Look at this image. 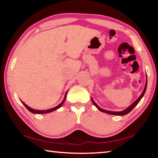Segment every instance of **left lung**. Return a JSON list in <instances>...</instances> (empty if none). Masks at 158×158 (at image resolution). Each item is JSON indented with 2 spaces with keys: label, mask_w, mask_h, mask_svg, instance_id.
I'll return each mask as SVG.
<instances>
[{
  "label": "left lung",
  "mask_w": 158,
  "mask_h": 158,
  "mask_svg": "<svg viewBox=\"0 0 158 158\" xmlns=\"http://www.w3.org/2000/svg\"><path fill=\"white\" fill-rule=\"evenodd\" d=\"M146 87H147V79H146V84H145V87H144V89H143V92H142V93H141V95H140V97L137 100H136L135 102H134L133 104H132V105H131L130 106H128V107L126 109H125V110H123V111H118V112H117V111H106V110H105V109H102V108H100V106H99L97 104H96L95 102H94V100H93V99L91 98V100H92V102H93V105H94L96 107H97L99 110L100 111H101L102 112H104V113H106V114H111V115H117V116H124V115H126V114H127L128 113H130V112L132 110V109L135 107V106L137 105V104L139 102V101L141 100V99L142 98V97L143 96V95H144V93H145V92H146Z\"/></svg>",
  "instance_id": "1"
}]
</instances>
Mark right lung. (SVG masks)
<instances>
[{"instance_id":"add662e5","label":"right lung","mask_w":158,"mask_h":158,"mask_svg":"<svg viewBox=\"0 0 158 158\" xmlns=\"http://www.w3.org/2000/svg\"><path fill=\"white\" fill-rule=\"evenodd\" d=\"M66 95H67V93H65V97H64L63 102L60 104V105H58L57 106H56V107H53V108L50 109H47V110H36V109H31V107H29L28 106L26 105L24 102H22V103L23 104V105L26 106V108L29 111H31V113H33V114H47V113H49V112L53 111L56 110V109H59L60 106H62V105L64 103V102H65V100Z\"/></svg>"}]
</instances>
